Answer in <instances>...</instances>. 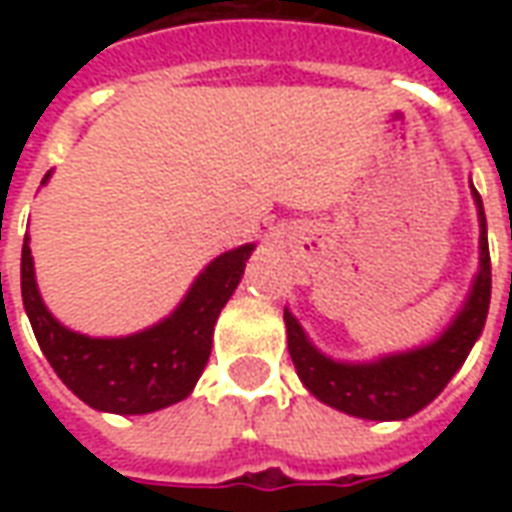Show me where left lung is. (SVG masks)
<instances>
[{
    "label": "left lung",
    "mask_w": 512,
    "mask_h": 512,
    "mask_svg": "<svg viewBox=\"0 0 512 512\" xmlns=\"http://www.w3.org/2000/svg\"><path fill=\"white\" fill-rule=\"evenodd\" d=\"M480 208V274L474 279L472 296L458 312L439 340L408 354L386 356L373 365H340L318 354L301 332L299 321L285 312L288 351L301 381L312 395L362 419H406L428 406L439 395L458 367L466 362L474 340L480 337L491 304V255L485 235V213L480 194L474 191Z\"/></svg>",
    "instance_id": "8db88e82"
}]
</instances>
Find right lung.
Masks as SVG:
<instances>
[{"mask_svg": "<svg viewBox=\"0 0 512 512\" xmlns=\"http://www.w3.org/2000/svg\"><path fill=\"white\" fill-rule=\"evenodd\" d=\"M255 246L216 257L167 321L120 340H93L51 318L35 285L32 252L21 249V299L54 373L87 406L112 414H150L189 395L211 356L213 323L241 282Z\"/></svg>", "mask_w": 512, "mask_h": 512, "instance_id": "add662e5", "label": "right lung"}]
</instances>
